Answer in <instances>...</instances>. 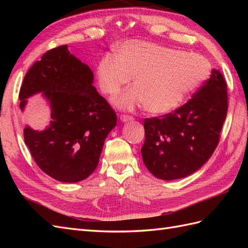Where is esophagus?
I'll use <instances>...</instances> for the list:
<instances>
[{
  "label": "esophagus",
  "mask_w": 248,
  "mask_h": 248,
  "mask_svg": "<svg viewBox=\"0 0 248 248\" xmlns=\"http://www.w3.org/2000/svg\"><path fill=\"white\" fill-rule=\"evenodd\" d=\"M134 118L133 116H130V115H121L120 116V120L123 121V123H127V121H132Z\"/></svg>",
  "instance_id": "obj_1"
}]
</instances>
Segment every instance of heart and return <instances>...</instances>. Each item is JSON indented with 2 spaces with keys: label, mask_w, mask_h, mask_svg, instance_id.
<instances>
[{
  "label": "heart",
  "mask_w": 248,
  "mask_h": 248,
  "mask_svg": "<svg viewBox=\"0 0 248 248\" xmlns=\"http://www.w3.org/2000/svg\"><path fill=\"white\" fill-rule=\"evenodd\" d=\"M97 81L109 97L131 87L115 100L119 108L144 105L150 113L163 114L179 108L208 80L210 62L196 53H184L149 41L131 40L115 55L107 54L97 65Z\"/></svg>",
  "instance_id": "b5f03b06"
}]
</instances>
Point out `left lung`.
<instances>
[{
    "instance_id": "1",
    "label": "left lung",
    "mask_w": 248,
    "mask_h": 248,
    "mask_svg": "<svg viewBox=\"0 0 248 248\" xmlns=\"http://www.w3.org/2000/svg\"><path fill=\"white\" fill-rule=\"evenodd\" d=\"M228 110L227 84L213 69L192 99L181 108L144 120L143 161L152 175L175 180L198 170L218 145Z\"/></svg>"
}]
</instances>
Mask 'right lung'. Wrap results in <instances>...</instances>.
<instances>
[{
    "instance_id": "1",
    "label": "right lung",
    "mask_w": 248,
    "mask_h": 248,
    "mask_svg": "<svg viewBox=\"0 0 248 248\" xmlns=\"http://www.w3.org/2000/svg\"><path fill=\"white\" fill-rule=\"evenodd\" d=\"M91 68L67 45L52 49L30 68L20 88V108L41 93L51 108L43 131L26 125L24 141L36 164L62 182H78L96 170L104 140L117 124L114 109L93 86Z\"/></svg>"
}]
</instances>
